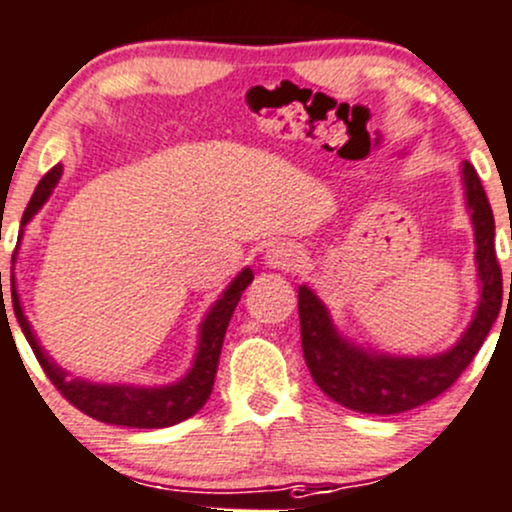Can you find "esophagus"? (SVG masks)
<instances>
[{
	"mask_svg": "<svg viewBox=\"0 0 512 512\" xmlns=\"http://www.w3.org/2000/svg\"><path fill=\"white\" fill-rule=\"evenodd\" d=\"M266 263L280 271H295L302 263V254L293 244H271L266 251Z\"/></svg>",
	"mask_w": 512,
	"mask_h": 512,
	"instance_id": "esophagus-1",
	"label": "esophagus"
}]
</instances>
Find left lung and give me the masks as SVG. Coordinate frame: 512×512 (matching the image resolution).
<instances>
[{
    "mask_svg": "<svg viewBox=\"0 0 512 512\" xmlns=\"http://www.w3.org/2000/svg\"><path fill=\"white\" fill-rule=\"evenodd\" d=\"M464 188L471 222L476 232V263L481 280V302L464 337L449 351L437 356H386L371 354L349 344L334 329L327 307L307 285H300L298 312L305 364L324 393L344 408L368 415H395L437 398L452 383L486 342L503 302V273L496 258V222L481 178L469 161H464ZM512 295V276H510Z\"/></svg>",
    "mask_w": 512,
    "mask_h": 512,
    "instance_id": "8db88e82",
    "label": "left lung"
}]
</instances>
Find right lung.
<instances>
[{"label": "right lung", "mask_w": 512, "mask_h": 512, "mask_svg": "<svg viewBox=\"0 0 512 512\" xmlns=\"http://www.w3.org/2000/svg\"><path fill=\"white\" fill-rule=\"evenodd\" d=\"M63 166H56L48 170L41 178V183L36 185L34 197L26 205L21 224L31 222V217L41 210L43 202L51 197L53 188H56ZM254 280L251 268H244L232 280L224 295L212 305V310L207 312L205 322L200 327V346H197L195 364H192L190 373L185 378H180L173 386H161V388H134V386H100V383H87L80 378H68V373L63 368H58L43 354V349L38 346L34 332H31V324L26 320L24 310H21L19 295L14 288V276H12V302H14V315L19 320L21 332H24L26 342L34 349L38 364H41L46 376L51 378V383L60 390L65 400L70 405H75L80 412L90 415L92 420L107 422V425H122V427H139V430H158V427H170L178 425V422L188 420L195 415L202 405L210 398L214 376H217V364L219 354H222L224 334H227L229 320L234 315V307L239 305L241 293L249 288V283ZM2 307H4V295H2Z\"/></svg>", "instance_id": "1"}]
</instances>
